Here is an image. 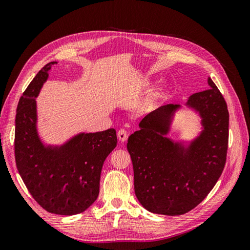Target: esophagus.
Wrapping results in <instances>:
<instances>
[{"label": "esophagus", "mask_w": 250, "mask_h": 250, "mask_svg": "<svg viewBox=\"0 0 250 250\" xmlns=\"http://www.w3.org/2000/svg\"><path fill=\"white\" fill-rule=\"evenodd\" d=\"M118 138H119V141L124 143L125 141H127L128 139V132L125 130V129H120L118 131Z\"/></svg>", "instance_id": "obj_1"}]
</instances>
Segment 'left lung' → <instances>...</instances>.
Returning a JSON list of instances; mask_svg holds the SVG:
<instances>
[{
	"instance_id": "8db88e82",
	"label": "left lung",
	"mask_w": 250,
	"mask_h": 250,
	"mask_svg": "<svg viewBox=\"0 0 250 250\" xmlns=\"http://www.w3.org/2000/svg\"><path fill=\"white\" fill-rule=\"evenodd\" d=\"M209 88L193 94L186 103L201 118L202 131L185 147L166 135L178 104H167L144 118L127 143L134 174V193L147 210L177 216L207 197L226 162L229 145L228 105L209 77Z\"/></svg>"
}]
</instances>
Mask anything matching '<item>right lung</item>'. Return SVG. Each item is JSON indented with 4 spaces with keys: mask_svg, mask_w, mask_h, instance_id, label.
Wrapping results in <instances>:
<instances>
[{
    "mask_svg": "<svg viewBox=\"0 0 250 250\" xmlns=\"http://www.w3.org/2000/svg\"><path fill=\"white\" fill-rule=\"evenodd\" d=\"M52 62L37 73L17 108L14 154L28 191L49 213L72 216L87 209L99 195L104 161L117 146L113 128L79 133L62 146H44L37 132L35 98L47 81Z\"/></svg>",
    "mask_w": 250,
    "mask_h": 250,
    "instance_id": "add662e5",
    "label": "right lung"
}]
</instances>
